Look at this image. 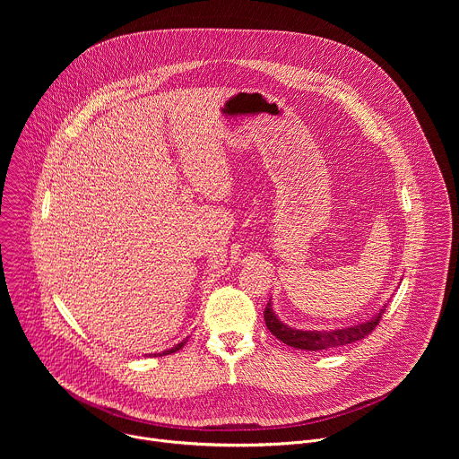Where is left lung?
<instances>
[{
  "label": "left lung",
  "instance_id": "obj_1",
  "mask_svg": "<svg viewBox=\"0 0 459 459\" xmlns=\"http://www.w3.org/2000/svg\"><path fill=\"white\" fill-rule=\"evenodd\" d=\"M383 305L379 308V312H376L370 319L345 326V329H334V331H299V329H292L290 325H285L276 312L273 310V301L269 299L267 307H265V323L267 329L285 345H290L294 349H301V351H329L334 347H342V345H349L354 342L363 340L365 336H368L376 325L379 323L383 312H385Z\"/></svg>",
  "mask_w": 459,
  "mask_h": 459
}]
</instances>
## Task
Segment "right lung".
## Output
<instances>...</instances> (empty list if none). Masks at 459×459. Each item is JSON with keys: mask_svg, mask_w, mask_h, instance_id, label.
Returning a JSON list of instances; mask_svg holds the SVG:
<instances>
[{"mask_svg": "<svg viewBox=\"0 0 459 459\" xmlns=\"http://www.w3.org/2000/svg\"><path fill=\"white\" fill-rule=\"evenodd\" d=\"M186 343V340H183V342H179L178 345H174L172 349H167V351H163V352H160V354H154V356H167V354H172V352H178L183 345Z\"/></svg>", "mask_w": 459, "mask_h": 459, "instance_id": "right-lung-1", "label": "right lung"}]
</instances>
